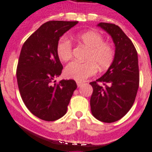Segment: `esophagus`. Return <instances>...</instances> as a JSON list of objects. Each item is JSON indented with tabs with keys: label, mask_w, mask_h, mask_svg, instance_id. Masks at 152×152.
Instances as JSON below:
<instances>
[{
	"label": "esophagus",
	"mask_w": 152,
	"mask_h": 152,
	"mask_svg": "<svg viewBox=\"0 0 152 152\" xmlns=\"http://www.w3.org/2000/svg\"><path fill=\"white\" fill-rule=\"evenodd\" d=\"M76 84L78 87H80V86H82L83 85V83L82 82H80V81H76Z\"/></svg>",
	"instance_id": "34e87169"
}]
</instances>
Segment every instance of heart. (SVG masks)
<instances>
[{"mask_svg":"<svg viewBox=\"0 0 152 152\" xmlns=\"http://www.w3.org/2000/svg\"><path fill=\"white\" fill-rule=\"evenodd\" d=\"M80 43L89 49L85 62L72 61L65 67L64 74L66 78L83 82L95 75L97 67L105 70L114 61L115 51L112 44L104 41L102 34L95 31H87L76 36ZM58 58L63 62L69 61L72 56V44L67 38L61 37L56 47Z\"/></svg>","mask_w":152,"mask_h":152,"instance_id":"b5f03b06","label":"heart"}]
</instances>
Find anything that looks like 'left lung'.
Returning a JSON list of instances; mask_svg holds the SVG:
<instances>
[{
  "label": "left lung",
  "instance_id": "1",
  "mask_svg": "<svg viewBox=\"0 0 152 152\" xmlns=\"http://www.w3.org/2000/svg\"><path fill=\"white\" fill-rule=\"evenodd\" d=\"M112 37L115 56L107 72L96 81L93 87L91 109L96 119L104 123L119 120L129 111L139 87L137 52L134 44L118 26L97 24Z\"/></svg>",
  "mask_w": 152,
  "mask_h": 152
}]
</instances>
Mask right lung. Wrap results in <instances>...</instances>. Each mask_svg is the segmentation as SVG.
<instances>
[{
  "mask_svg": "<svg viewBox=\"0 0 152 152\" xmlns=\"http://www.w3.org/2000/svg\"><path fill=\"white\" fill-rule=\"evenodd\" d=\"M77 23L47 22L26 40L21 50L16 71L18 90L26 108L43 120L55 121L63 116L77 88L73 80L58 83L53 81L63 69L57 55V44Z\"/></svg>",
  "mask_w": 152,
  "mask_h": 152,
  "instance_id": "right-lung-1",
  "label": "right lung"
}]
</instances>
